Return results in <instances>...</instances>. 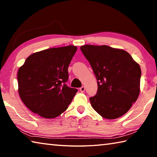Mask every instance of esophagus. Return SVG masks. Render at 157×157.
<instances>
[{
  "instance_id": "esophagus-1",
  "label": "esophagus",
  "mask_w": 157,
  "mask_h": 157,
  "mask_svg": "<svg viewBox=\"0 0 157 157\" xmlns=\"http://www.w3.org/2000/svg\"><path fill=\"white\" fill-rule=\"evenodd\" d=\"M79 91H80L81 92H84V91H85V87L84 86H82L80 89H79Z\"/></svg>"
}]
</instances>
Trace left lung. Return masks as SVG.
Segmentation results:
<instances>
[{
    "instance_id": "obj_1",
    "label": "left lung",
    "mask_w": 157,
    "mask_h": 157,
    "mask_svg": "<svg viewBox=\"0 0 157 157\" xmlns=\"http://www.w3.org/2000/svg\"><path fill=\"white\" fill-rule=\"evenodd\" d=\"M80 49L98 80L97 94L89 98L92 107L107 119L124 115L139 95V63L125 50L105 45H85Z\"/></svg>"
}]
</instances>
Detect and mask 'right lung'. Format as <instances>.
Segmentation results:
<instances>
[{"label":"right lung","instance_id":"right-lung-1","mask_svg":"<svg viewBox=\"0 0 157 157\" xmlns=\"http://www.w3.org/2000/svg\"><path fill=\"white\" fill-rule=\"evenodd\" d=\"M77 47L52 48L30 55L18 69V94L33 113L54 118L67 109L78 89L66 85Z\"/></svg>","mask_w":157,"mask_h":157}]
</instances>
